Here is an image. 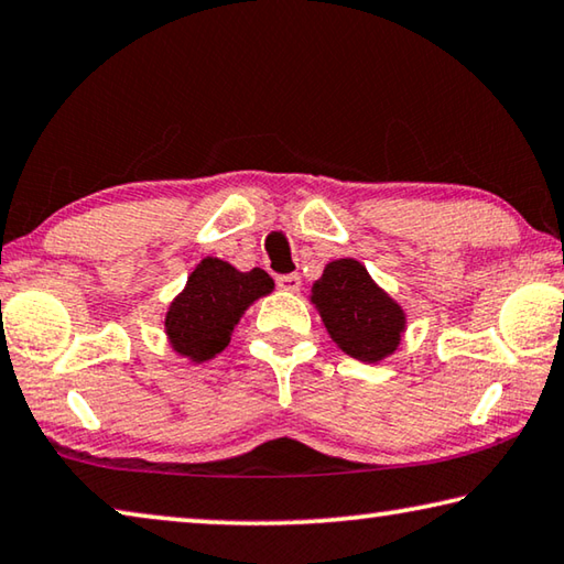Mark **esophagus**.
<instances>
[{
    "instance_id": "34e87169",
    "label": "esophagus",
    "mask_w": 564,
    "mask_h": 564,
    "mask_svg": "<svg viewBox=\"0 0 564 564\" xmlns=\"http://www.w3.org/2000/svg\"><path fill=\"white\" fill-rule=\"evenodd\" d=\"M300 274H284V276H276V288L282 292H297L300 290Z\"/></svg>"
}]
</instances>
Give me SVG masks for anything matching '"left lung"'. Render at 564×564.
<instances>
[{
    "label": "left lung",
    "mask_w": 564,
    "mask_h": 564,
    "mask_svg": "<svg viewBox=\"0 0 564 564\" xmlns=\"http://www.w3.org/2000/svg\"><path fill=\"white\" fill-rule=\"evenodd\" d=\"M310 302L319 312L332 343L367 365L394 355L408 329L402 304L352 257L325 264V272L312 284Z\"/></svg>",
    "instance_id": "8db88e82"
}]
</instances>
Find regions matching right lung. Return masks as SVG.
<instances>
[{"mask_svg":"<svg viewBox=\"0 0 564 564\" xmlns=\"http://www.w3.org/2000/svg\"><path fill=\"white\" fill-rule=\"evenodd\" d=\"M272 290V276L260 267L239 272L219 257H205L164 312V335L172 352L192 365L217 357L245 312Z\"/></svg>","mask_w":564,"mask_h":564,"instance_id":"right-lung-1","label":"right lung"}]
</instances>
